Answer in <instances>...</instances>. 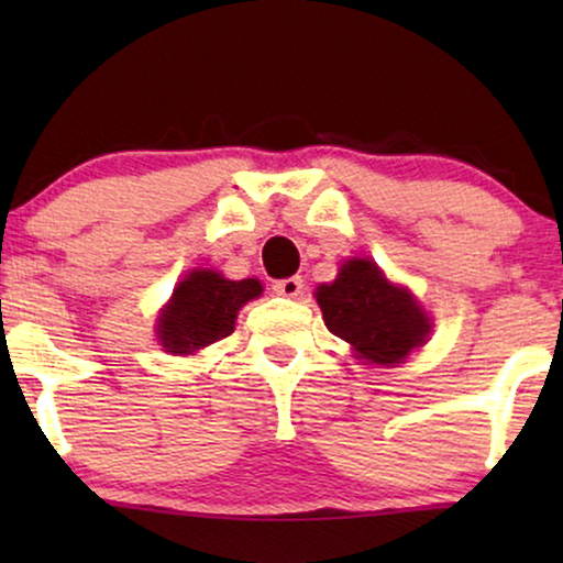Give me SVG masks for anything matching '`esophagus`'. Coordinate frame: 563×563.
Instances as JSON below:
<instances>
[{"label": "esophagus", "instance_id": "34e87169", "mask_svg": "<svg viewBox=\"0 0 563 563\" xmlns=\"http://www.w3.org/2000/svg\"><path fill=\"white\" fill-rule=\"evenodd\" d=\"M302 279H299V276H289V279H279V282H274V291L279 297H299L302 295Z\"/></svg>", "mask_w": 563, "mask_h": 563}]
</instances>
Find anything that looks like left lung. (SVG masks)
<instances>
[{"label": "left lung", "instance_id": "1", "mask_svg": "<svg viewBox=\"0 0 563 563\" xmlns=\"http://www.w3.org/2000/svg\"><path fill=\"white\" fill-rule=\"evenodd\" d=\"M318 305L330 333L374 364H399L430 330L418 302L368 258L343 264L333 284L318 287Z\"/></svg>", "mask_w": 563, "mask_h": 563}]
</instances>
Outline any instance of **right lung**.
<instances>
[{"label": "right lung", "instance_id": "1", "mask_svg": "<svg viewBox=\"0 0 563 563\" xmlns=\"http://www.w3.org/2000/svg\"><path fill=\"white\" fill-rule=\"evenodd\" d=\"M258 295L256 279L230 282L214 272H191L161 312L158 338L179 356L195 353L233 333L238 310Z\"/></svg>", "mask_w": 563, "mask_h": 563}]
</instances>
